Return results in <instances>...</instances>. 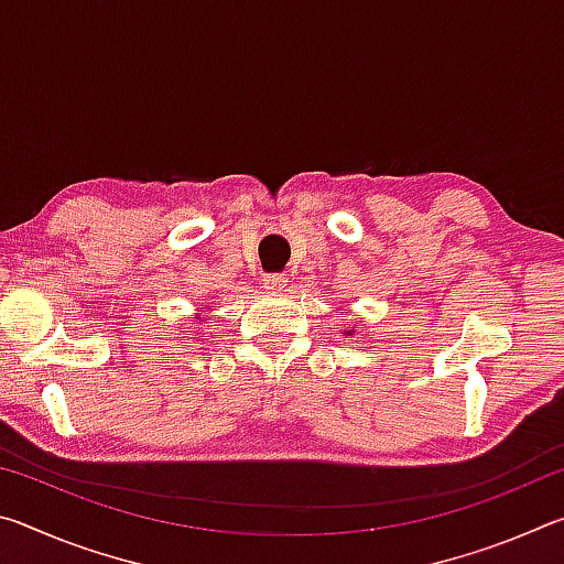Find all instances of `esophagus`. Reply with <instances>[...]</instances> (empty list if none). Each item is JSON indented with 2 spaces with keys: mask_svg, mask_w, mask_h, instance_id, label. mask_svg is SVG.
<instances>
[{
  "mask_svg": "<svg viewBox=\"0 0 564 564\" xmlns=\"http://www.w3.org/2000/svg\"><path fill=\"white\" fill-rule=\"evenodd\" d=\"M263 285H265V291H271V293H275V291H281L283 285H285V279L281 273H269V275H263Z\"/></svg>",
  "mask_w": 564,
  "mask_h": 564,
  "instance_id": "1",
  "label": "esophagus"
}]
</instances>
